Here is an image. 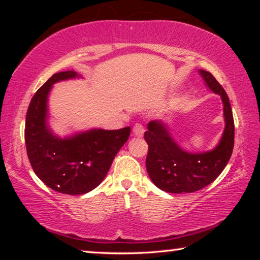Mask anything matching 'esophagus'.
<instances>
[{
    "instance_id": "34e87169",
    "label": "esophagus",
    "mask_w": 260,
    "mask_h": 260,
    "mask_svg": "<svg viewBox=\"0 0 260 260\" xmlns=\"http://www.w3.org/2000/svg\"><path fill=\"white\" fill-rule=\"evenodd\" d=\"M133 134L135 136H142L144 134V126L142 124H136L133 127Z\"/></svg>"
}]
</instances>
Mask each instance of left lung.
<instances>
[{"mask_svg":"<svg viewBox=\"0 0 260 260\" xmlns=\"http://www.w3.org/2000/svg\"><path fill=\"white\" fill-rule=\"evenodd\" d=\"M200 73L210 89L221 96L226 120L225 132L214 150L188 153L171 139L162 122H149L148 131L144 133L149 147L147 171L155 186L167 192H193L213 182L226 167L234 148V118L230 99L212 74L204 70H201Z\"/></svg>","mask_w":260,"mask_h":260,"instance_id":"left-lung-1","label":"left lung"}]
</instances>
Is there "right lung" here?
<instances>
[{
    "instance_id": "right-lung-1",
    "label": "right lung",
    "mask_w": 260,
    "mask_h": 260,
    "mask_svg": "<svg viewBox=\"0 0 260 260\" xmlns=\"http://www.w3.org/2000/svg\"><path fill=\"white\" fill-rule=\"evenodd\" d=\"M77 77L73 70L55 73L30 100L25 122V144L35 174L55 191L81 195L103 181L131 127L93 129L73 138L58 139L46 126L47 96L52 83Z\"/></svg>"
}]
</instances>
